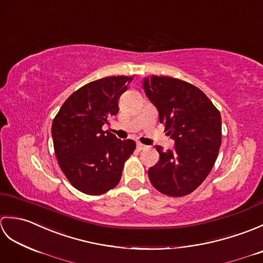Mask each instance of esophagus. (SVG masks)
<instances>
[{
  "mask_svg": "<svg viewBox=\"0 0 263 263\" xmlns=\"http://www.w3.org/2000/svg\"><path fill=\"white\" fill-rule=\"evenodd\" d=\"M146 148H147V146H144V144H142L140 142H137V149L138 150H143V149H146Z\"/></svg>",
  "mask_w": 263,
  "mask_h": 263,
  "instance_id": "obj_1",
  "label": "esophagus"
}]
</instances>
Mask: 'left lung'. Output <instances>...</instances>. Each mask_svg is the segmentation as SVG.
Returning a JSON list of instances; mask_svg holds the SVG:
<instances>
[{"instance_id":"left-lung-1","label":"left lung","mask_w":263,"mask_h":263,"mask_svg":"<svg viewBox=\"0 0 263 263\" xmlns=\"http://www.w3.org/2000/svg\"><path fill=\"white\" fill-rule=\"evenodd\" d=\"M143 90L159 113L165 132L175 141L148 171L154 187L170 197L193 192L214 167L221 144V116L210 99L191 83L171 77L146 78Z\"/></svg>"}]
</instances>
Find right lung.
Returning a JSON list of instances; mask_svg holds the SVG:
<instances>
[{"mask_svg": "<svg viewBox=\"0 0 263 263\" xmlns=\"http://www.w3.org/2000/svg\"><path fill=\"white\" fill-rule=\"evenodd\" d=\"M131 81L132 78L120 76L87 83L65 100L53 121L59 165L83 193L103 194L116 186L124 161L135 152V141H122L102 128L117 114L119 97Z\"/></svg>", "mask_w": 263, "mask_h": 263, "instance_id": "1", "label": "right lung"}]
</instances>
